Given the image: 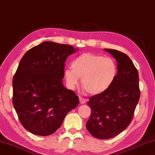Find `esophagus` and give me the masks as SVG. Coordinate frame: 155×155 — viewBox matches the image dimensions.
Here are the masks:
<instances>
[{
	"mask_svg": "<svg viewBox=\"0 0 155 155\" xmlns=\"http://www.w3.org/2000/svg\"><path fill=\"white\" fill-rule=\"evenodd\" d=\"M79 101L81 104H85L86 103V99L83 98V97L79 96Z\"/></svg>",
	"mask_w": 155,
	"mask_h": 155,
	"instance_id": "obj_1",
	"label": "esophagus"
}]
</instances>
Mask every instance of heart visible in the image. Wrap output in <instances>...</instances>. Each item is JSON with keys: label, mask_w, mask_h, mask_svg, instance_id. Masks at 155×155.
I'll list each match as a JSON object with an SVG mask.
<instances>
[{"label": "heart", "mask_w": 155, "mask_h": 155, "mask_svg": "<svg viewBox=\"0 0 155 155\" xmlns=\"http://www.w3.org/2000/svg\"><path fill=\"white\" fill-rule=\"evenodd\" d=\"M71 68L64 72L68 87L74 88L78 78H81L83 89L91 95L108 90L117 74V64L114 59L90 52L76 57L71 62Z\"/></svg>", "instance_id": "obj_1"}]
</instances>
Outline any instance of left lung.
I'll return each instance as SVG.
<instances>
[{
    "instance_id": "1",
    "label": "left lung",
    "mask_w": 155,
    "mask_h": 155,
    "mask_svg": "<svg viewBox=\"0 0 155 155\" xmlns=\"http://www.w3.org/2000/svg\"><path fill=\"white\" fill-rule=\"evenodd\" d=\"M117 62V74L107 91L89 98L91 115L86 127L94 137L107 140L120 134L133 120L140 97L137 68L127 54L105 48Z\"/></svg>"
}]
</instances>
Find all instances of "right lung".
<instances>
[{"label": "right lung", "instance_id": "obj_1", "mask_svg": "<svg viewBox=\"0 0 155 155\" xmlns=\"http://www.w3.org/2000/svg\"><path fill=\"white\" fill-rule=\"evenodd\" d=\"M77 51L68 44L44 41L21 59L13 78V104L21 124L31 133L51 135L79 103L62 83L65 62Z\"/></svg>", "mask_w": 155, "mask_h": 155}]
</instances>
